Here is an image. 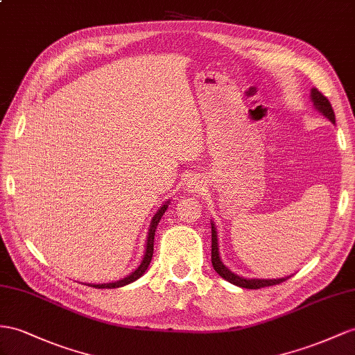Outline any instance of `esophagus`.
I'll list each match as a JSON object with an SVG mask.
<instances>
[{
    "instance_id": "esophagus-1",
    "label": "esophagus",
    "mask_w": 355,
    "mask_h": 355,
    "mask_svg": "<svg viewBox=\"0 0 355 355\" xmlns=\"http://www.w3.org/2000/svg\"><path fill=\"white\" fill-rule=\"evenodd\" d=\"M187 187L192 190V192H196V190H199L202 187V181L199 180L198 177H192V178H189L187 180Z\"/></svg>"
}]
</instances>
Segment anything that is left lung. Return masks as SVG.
Here are the masks:
<instances>
[{
	"mask_svg": "<svg viewBox=\"0 0 355 355\" xmlns=\"http://www.w3.org/2000/svg\"><path fill=\"white\" fill-rule=\"evenodd\" d=\"M311 96H312V102H313V105H315L318 111L322 112L331 123H334L336 118H334V112H333V107H331V103L329 102V98H327L318 88H312ZM211 264H213V268L216 270L217 275L222 276L225 280H228V282H231V284L237 285V286L248 288V289H259V288H266V286L279 285V284H282V282H285L286 279H289V277H282V279H244V277L234 275V272L226 268L220 261L219 244H217V231H216L214 223H211Z\"/></svg>",
	"mask_w": 355,
	"mask_h": 355,
	"instance_id": "1",
	"label": "left lung"
}]
</instances>
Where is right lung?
I'll list each match as a JSON object with an SVG mask.
<instances>
[{
  "label": "right lung",
  "instance_id": "right-lung-1",
  "mask_svg": "<svg viewBox=\"0 0 355 355\" xmlns=\"http://www.w3.org/2000/svg\"><path fill=\"white\" fill-rule=\"evenodd\" d=\"M168 208V204L163 205L160 210L156 213V216L153 217L151 220V225H150V230H148V239H147V249H145V255H144V259L141 262V266L136 268L132 275H129L127 277L118 280V282H112V284H102V285H91L94 288H120V286H124L127 284H132V282H135L136 279H139L145 270L148 268L150 266V261H151V257H153V249H154V234H156V228H157V223L160 222L163 213L166 211Z\"/></svg>",
  "mask_w": 355,
  "mask_h": 355
}]
</instances>
